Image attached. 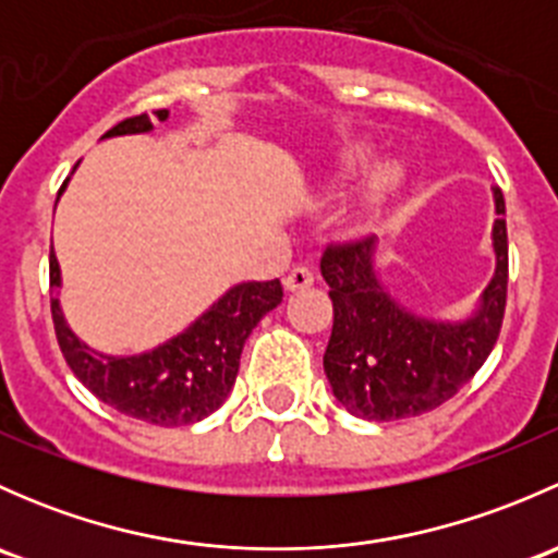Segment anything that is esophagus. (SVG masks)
Returning a JSON list of instances; mask_svg holds the SVG:
<instances>
[{
  "label": "esophagus",
  "mask_w": 558,
  "mask_h": 558,
  "mask_svg": "<svg viewBox=\"0 0 558 558\" xmlns=\"http://www.w3.org/2000/svg\"><path fill=\"white\" fill-rule=\"evenodd\" d=\"M313 272L307 267H294L289 275L283 278V289L286 291H302L307 286H313Z\"/></svg>",
  "instance_id": "1"
}]
</instances>
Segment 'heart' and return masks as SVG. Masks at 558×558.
Returning a JSON list of instances; mask_svg holds the SVG:
<instances>
[{
    "mask_svg": "<svg viewBox=\"0 0 558 558\" xmlns=\"http://www.w3.org/2000/svg\"><path fill=\"white\" fill-rule=\"evenodd\" d=\"M373 156H375L373 148L351 150V154H345L340 159V165H337V170H335V178L337 180H348V178H353V174L367 170L369 161H373ZM399 178H402V170H399V165H393V161H386V165H380L378 170L369 174L367 185H364L362 205L364 207H378L380 202H386V196L391 194V191L399 185Z\"/></svg>",
    "mask_w": 558,
    "mask_h": 558,
    "instance_id": "b5f03b06",
    "label": "heart"
}]
</instances>
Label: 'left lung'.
<instances>
[{
  "mask_svg": "<svg viewBox=\"0 0 558 558\" xmlns=\"http://www.w3.org/2000/svg\"><path fill=\"white\" fill-rule=\"evenodd\" d=\"M494 275L464 318L410 311L380 278V240L326 247L320 275L335 305L324 353L331 393L364 421L429 413L453 397L492 353L508 296V227L502 191L492 189Z\"/></svg>",
  "mask_w": 558,
  "mask_h": 558,
  "instance_id": "8db88e82",
  "label": "left lung"
}]
</instances>
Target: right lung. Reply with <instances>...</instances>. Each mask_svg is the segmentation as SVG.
Returning a JSON list of instances; mask_svg holds the SVG:
<instances>
[{"instance_id":"right-lung-1","label":"right lung","mask_w":558,"mask_h":558,"mask_svg":"<svg viewBox=\"0 0 558 558\" xmlns=\"http://www.w3.org/2000/svg\"><path fill=\"white\" fill-rule=\"evenodd\" d=\"M154 116L167 121L170 110H156ZM148 132H154L150 118L137 116L112 126L102 140ZM66 183L61 185L59 196L64 194ZM59 289L61 267L56 253H50V313L61 353L75 378L118 413L156 426H189L216 413L238 380L240 353L247 335L283 300L280 280H247L223 291L199 318L170 340L132 356H112L72 331L61 311Z\"/></svg>"}]
</instances>
